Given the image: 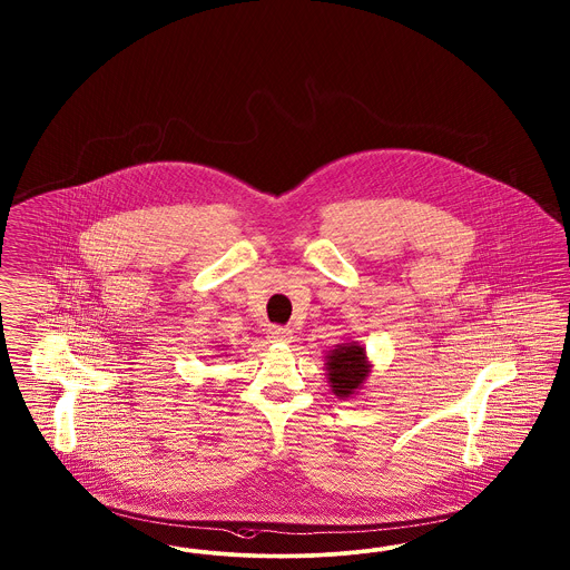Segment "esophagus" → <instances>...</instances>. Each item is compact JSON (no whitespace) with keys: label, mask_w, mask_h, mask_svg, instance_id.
Instances as JSON below:
<instances>
[{"label":"esophagus","mask_w":570,"mask_h":570,"mask_svg":"<svg viewBox=\"0 0 570 570\" xmlns=\"http://www.w3.org/2000/svg\"><path fill=\"white\" fill-rule=\"evenodd\" d=\"M267 340L272 343H291L293 342V331L284 328V326H272L267 333Z\"/></svg>","instance_id":"34e87169"}]
</instances>
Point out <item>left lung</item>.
<instances>
[{"mask_svg":"<svg viewBox=\"0 0 570 570\" xmlns=\"http://www.w3.org/2000/svg\"><path fill=\"white\" fill-rule=\"evenodd\" d=\"M324 361L328 386L337 399H354L365 386L373 368L365 347L358 342L337 343Z\"/></svg>","mask_w":570,"mask_h":570,"instance_id":"obj_1","label":"left lung"}]
</instances>
